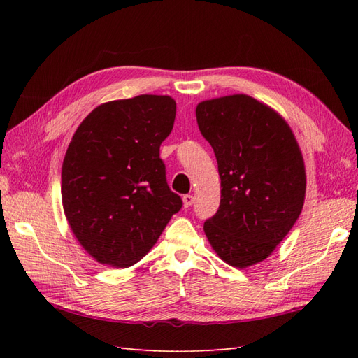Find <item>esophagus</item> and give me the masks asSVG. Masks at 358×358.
<instances>
[{
    "label": "esophagus",
    "instance_id": "obj_1",
    "mask_svg": "<svg viewBox=\"0 0 358 358\" xmlns=\"http://www.w3.org/2000/svg\"><path fill=\"white\" fill-rule=\"evenodd\" d=\"M192 203H194V197L192 196H189V194H187V196H183V206H185V208H191Z\"/></svg>",
    "mask_w": 358,
    "mask_h": 358
}]
</instances>
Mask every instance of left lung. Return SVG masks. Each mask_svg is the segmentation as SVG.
Returning a JSON list of instances; mask_svg holds the SVG:
<instances>
[{
  "label": "left lung",
  "instance_id": "8db88e82",
  "mask_svg": "<svg viewBox=\"0 0 358 358\" xmlns=\"http://www.w3.org/2000/svg\"><path fill=\"white\" fill-rule=\"evenodd\" d=\"M221 178V203L204 233L227 264L263 262L296 224L305 203V162L288 124L249 95L203 101L196 109Z\"/></svg>",
  "mask_w": 358,
  "mask_h": 358
}]
</instances>
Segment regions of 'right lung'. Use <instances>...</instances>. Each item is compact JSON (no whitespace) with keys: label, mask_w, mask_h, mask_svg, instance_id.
Returning <instances> with one entry per match:
<instances>
[{"label":"right lung","mask_w":358,"mask_h":358,"mask_svg":"<svg viewBox=\"0 0 358 358\" xmlns=\"http://www.w3.org/2000/svg\"><path fill=\"white\" fill-rule=\"evenodd\" d=\"M175 117L171 96L138 95L99 106L76 129L62 162V206L99 263L136 264L180 210L159 158Z\"/></svg>","instance_id":"add662e5"}]
</instances>
